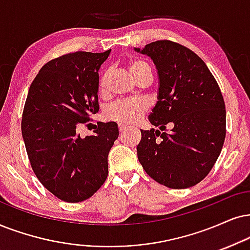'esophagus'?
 I'll return each mask as SVG.
<instances>
[{
    "mask_svg": "<svg viewBox=\"0 0 250 250\" xmlns=\"http://www.w3.org/2000/svg\"><path fill=\"white\" fill-rule=\"evenodd\" d=\"M129 129V127H127V125H119V130H120V132H125V131H127Z\"/></svg>",
    "mask_w": 250,
    "mask_h": 250,
    "instance_id": "34e87169",
    "label": "esophagus"
}]
</instances>
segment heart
Segmentation results:
<instances>
[{"label":"heart","mask_w":250,"mask_h":250,"mask_svg":"<svg viewBox=\"0 0 250 250\" xmlns=\"http://www.w3.org/2000/svg\"><path fill=\"white\" fill-rule=\"evenodd\" d=\"M128 70L135 81H140L144 76H151L150 67L145 62L137 59H131L128 62ZM107 83H108V72H105L99 82L100 94H106ZM146 109L147 103L144 100H123V102H118L108 107L106 109L105 115L108 120L119 122L121 125H132L138 121V119Z\"/></svg>","instance_id":"1"}]
</instances>
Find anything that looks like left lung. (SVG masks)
<instances>
[{"label":"left lung","instance_id":"8db88e82","mask_svg":"<svg viewBox=\"0 0 250 250\" xmlns=\"http://www.w3.org/2000/svg\"><path fill=\"white\" fill-rule=\"evenodd\" d=\"M134 49L152 60L159 80L158 102L148 115L158 129L141 130L138 160L160 185L192 187L209 174L225 141L220 88L203 60L180 43L160 40Z\"/></svg>","mask_w":250,"mask_h":250}]
</instances>
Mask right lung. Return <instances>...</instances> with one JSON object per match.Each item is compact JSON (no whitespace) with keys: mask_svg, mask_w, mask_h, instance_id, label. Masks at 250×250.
Masks as SVG:
<instances>
[{"mask_svg":"<svg viewBox=\"0 0 250 250\" xmlns=\"http://www.w3.org/2000/svg\"><path fill=\"white\" fill-rule=\"evenodd\" d=\"M110 54L76 52L46 63L28 88L21 135L34 174L60 200H87L108 175V153L116 122L98 123L81 137L78 125L99 110L100 67Z\"/></svg>","mask_w":250,"mask_h":250,"instance_id":"right-lung-1","label":"right lung"}]
</instances>
